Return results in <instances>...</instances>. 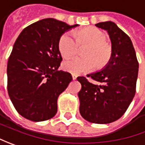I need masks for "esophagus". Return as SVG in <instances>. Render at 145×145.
I'll use <instances>...</instances> for the list:
<instances>
[{
	"label": "esophagus",
	"instance_id": "obj_1",
	"mask_svg": "<svg viewBox=\"0 0 145 145\" xmlns=\"http://www.w3.org/2000/svg\"><path fill=\"white\" fill-rule=\"evenodd\" d=\"M72 78L74 80H75L76 78H77V75H75V74H72Z\"/></svg>",
	"mask_w": 145,
	"mask_h": 145
}]
</instances>
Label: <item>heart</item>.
<instances>
[{
  "instance_id": "obj_1",
  "label": "heart",
  "mask_w": 145,
  "mask_h": 145,
  "mask_svg": "<svg viewBox=\"0 0 145 145\" xmlns=\"http://www.w3.org/2000/svg\"><path fill=\"white\" fill-rule=\"evenodd\" d=\"M73 38L70 33H64L58 42V50L63 57L74 55L78 46H86L81 51L83 57H74L63 63V68L73 74L88 73L95 68L105 67L112 57V47L106 42L107 33L99 28L91 26L75 30Z\"/></svg>"
}]
</instances>
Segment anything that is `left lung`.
Wrapping results in <instances>:
<instances>
[{"label": "left lung", "instance_id": "1", "mask_svg": "<svg viewBox=\"0 0 145 145\" xmlns=\"http://www.w3.org/2000/svg\"><path fill=\"white\" fill-rule=\"evenodd\" d=\"M106 30L112 42V57L105 67L78 77L82 88L78 95L79 112L86 120L95 123H109L117 120L126 112L136 94L139 63L132 41L112 22L95 24Z\"/></svg>", "mask_w": 145, "mask_h": 145}]
</instances>
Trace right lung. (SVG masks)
I'll list each match as a JSON object with an SVG mask.
<instances>
[{
  "label": "right lung",
  "mask_w": 145,
  "mask_h": 145,
  "mask_svg": "<svg viewBox=\"0 0 145 145\" xmlns=\"http://www.w3.org/2000/svg\"><path fill=\"white\" fill-rule=\"evenodd\" d=\"M78 25L45 18L19 34L8 61V93L23 117L39 122L56 115L57 98L72 80L70 73L57 70L63 60L58 42Z\"/></svg>",
  "instance_id": "add662e5"
}]
</instances>
